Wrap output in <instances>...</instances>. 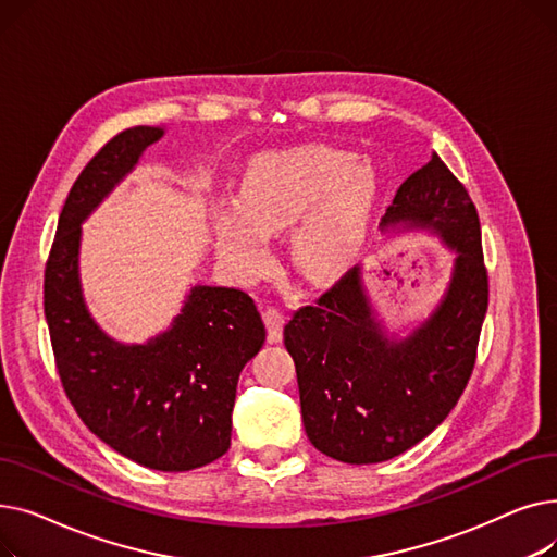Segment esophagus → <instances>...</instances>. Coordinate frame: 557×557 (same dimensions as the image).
I'll use <instances>...</instances> for the list:
<instances>
[{
    "mask_svg": "<svg viewBox=\"0 0 557 557\" xmlns=\"http://www.w3.org/2000/svg\"><path fill=\"white\" fill-rule=\"evenodd\" d=\"M263 325L269 330V343H280L282 341V327H284V315L277 309H267L261 313Z\"/></svg>",
    "mask_w": 557,
    "mask_h": 557,
    "instance_id": "obj_1",
    "label": "esophagus"
}]
</instances>
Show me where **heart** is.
I'll list each match as a JSON object with an SVG mask.
<instances>
[{
    "label": "heart",
    "instance_id": "1",
    "mask_svg": "<svg viewBox=\"0 0 557 557\" xmlns=\"http://www.w3.org/2000/svg\"><path fill=\"white\" fill-rule=\"evenodd\" d=\"M379 202L374 166L349 151L309 144L252 160L239 200L212 208L216 255L242 282L271 269L269 234L290 227L288 261L309 282H334L361 259Z\"/></svg>",
    "mask_w": 557,
    "mask_h": 557
}]
</instances>
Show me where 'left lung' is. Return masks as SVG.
Listing matches in <instances>:
<instances>
[{
  "label": "left lung",
  "instance_id": "1",
  "mask_svg": "<svg viewBox=\"0 0 557 557\" xmlns=\"http://www.w3.org/2000/svg\"><path fill=\"white\" fill-rule=\"evenodd\" d=\"M382 225L429 230L454 250L431 315L406 336L388 334L355 267L284 327L307 437L349 465L391 460L451 413L474 370L487 311L479 214L437 153L401 183Z\"/></svg>",
  "mask_w": 557,
  "mask_h": 557
}]
</instances>
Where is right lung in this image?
Here are the masks:
<instances>
[{"mask_svg": "<svg viewBox=\"0 0 557 557\" xmlns=\"http://www.w3.org/2000/svg\"><path fill=\"white\" fill-rule=\"evenodd\" d=\"M162 135L160 126L128 128L81 171L47 259L45 318L58 374L85 426L144 467L189 472L230 449L239 374L267 341L252 298L196 284L166 332L126 345L95 323L78 273L81 223Z\"/></svg>", "mask_w": 557, "mask_h": 557, "instance_id": "obj_1", "label": "right lung"}]
</instances>
